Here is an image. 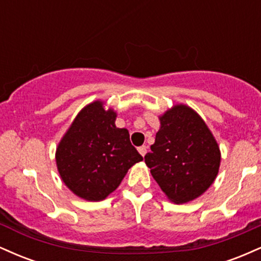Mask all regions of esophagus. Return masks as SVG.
Listing matches in <instances>:
<instances>
[{
	"label": "esophagus",
	"mask_w": 261,
	"mask_h": 261,
	"mask_svg": "<svg viewBox=\"0 0 261 261\" xmlns=\"http://www.w3.org/2000/svg\"><path fill=\"white\" fill-rule=\"evenodd\" d=\"M139 152L141 155H143V157H145V154L147 153V146H141V147H139Z\"/></svg>",
	"instance_id": "obj_1"
}]
</instances>
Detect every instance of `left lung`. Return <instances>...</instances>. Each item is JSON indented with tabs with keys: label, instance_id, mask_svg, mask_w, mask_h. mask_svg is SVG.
Segmentation results:
<instances>
[{
	"label": "left lung",
	"instance_id": "obj_1",
	"mask_svg": "<svg viewBox=\"0 0 261 261\" xmlns=\"http://www.w3.org/2000/svg\"><path fill=\"white\" fill-rule=\"evenodd\" d=\"M145 162L164 194L175 203L196 199L207 190L220 168L218 145L191 108L175 106L161 116Z\"/></svg>",
	"mask_w": 261,
	"mask_h": 261
}]
</instances>
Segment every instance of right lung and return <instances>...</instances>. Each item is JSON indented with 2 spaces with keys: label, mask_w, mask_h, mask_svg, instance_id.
Returning <instances> with one entry per match:
<instances>
[{
  "label": "right lung",
  "mask_w": 261,
  "mask_h": 261,
  "mask_svg": "<svg viewBox=\"0 0 261 261\" xmlns=\"http://www.w3.org/2000/svg\"><path fill=\"white\" fill-rule=\"evenodd\" d=\"M115 119L116 114L104 110L101 101L91 103L76 116L56 149L62 180L85 200L106 199L127 170L143 160L126 128L115 126Z\"/></svg>",
  "instance_id": "1"
}]
</instances>
